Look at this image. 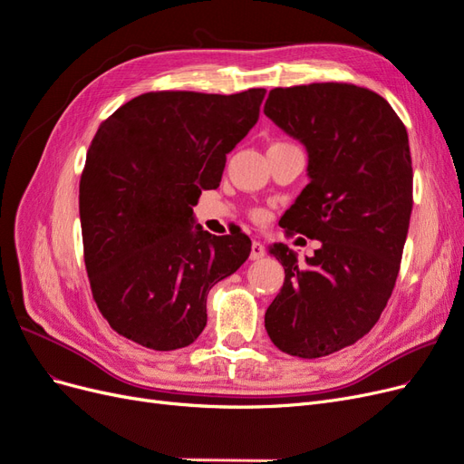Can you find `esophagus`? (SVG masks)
Masks as SVG:
<instances>
[{
    "label": "esophagus",
    "mask_w": 464,
    "mask_h": 464,
    "mask_svg": "<svg viewBox=\"0 0 464 464\" xmlns=\"http://www.w3.org/2000/svg\"><path fill=\"white\" fill-rule=\"evenodd\" d=\"M265 246L259 242V240H254L251 242V254H249V257L254 259V261H257V259H261V257H265Z\"/></svg>",
    "instance_id": "1"
}]
</instances>
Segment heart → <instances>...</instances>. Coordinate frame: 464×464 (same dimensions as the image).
Instances as JSON below:
<instances>
[{"label": "heart", "instance_id": "obj_1", "mask_svg": "<svg viewBox=\"0 0 464 464\" xmlns=\"http://www.w3.org/2000/svg\"><path fill=\"white\" fill-rule=\"evenodd\" d=\"M265 217H266V213H265L263 208H254V210H251V218H254L256 222H263Z\"/></svg>", "mask_w": 464, "mask_h": 464}]
</instances>
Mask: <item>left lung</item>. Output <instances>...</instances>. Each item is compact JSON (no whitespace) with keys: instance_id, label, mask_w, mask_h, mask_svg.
<instances>
[{"instance_id":"left-lung-1","label":"left lung","mask_w":464,"mask_h":464,"mask_svg":"<svg viewBox=\"0 0 464 464\" xmlns=\"http://www.w3.org/2000/svg\"><path fill=\"white\" fill-rule=\"evenodd\" d=\"M263 111L310 157V184L280 227L321 242L305 263L271 247L286 276L265 329L290 356H329L372 331L395 288L412 213L409 133L383 96L350 82L278 87Z\"/></svg>"}]
</instances>
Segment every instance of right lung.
<instances>
[{
  "label": "right lung",
  "instance_id": "obj_1",
  "mask_svg": "<svg viewBox=\"0 0 464 464\" xmlns=\"http://www.w3.org/2000/svg\"><path fill=\"white\" fill-rule=\"evenodd\" d=\"M265 89L145 92L98 128L79 181L92 298L118 334L178 350L207 325V294L249 257L244 232L193 228L201 189L259 120Z\"/></svg>",
  "mask_w": 464,
  "mask_h": 464
}]
</instances>
